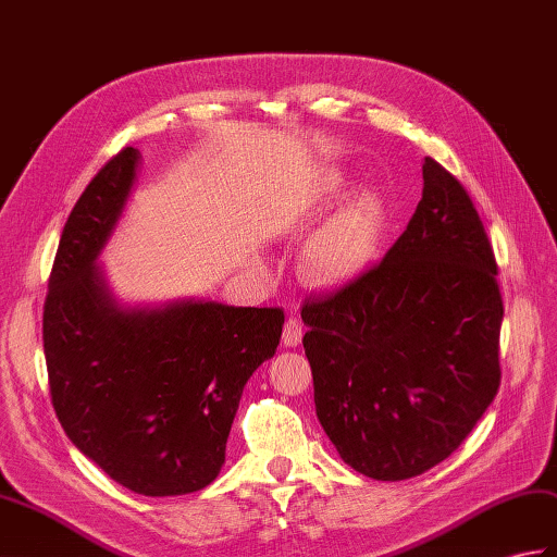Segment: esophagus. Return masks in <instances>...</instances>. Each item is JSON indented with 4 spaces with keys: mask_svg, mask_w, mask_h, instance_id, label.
I'll return each mask as SVG.
<instances>
[{
    "mask_svg": "<svg viewBox=\"0 0 557 557\" xmlns=\"http://www.w3.org/2000/svg\"><path fill=\"white\" fill-rule=\"evenodd\" d=\"M304 337V325L296 318H287L282 330V344L284 346H299Z\"/></svg>",
    "mask_w": 557,
    "mask_h": 557,
    "instance_id": "obj_1",
    "label": "esophagus"
}]
</instances>
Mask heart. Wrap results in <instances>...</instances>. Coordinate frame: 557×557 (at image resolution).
<instances>
[{"mask_svg": "<svg viewBox=\"0 0 557 557\" xmlns=\"http://www.w3.org/2000/svg\"><path fill=\"white\" fill-rule=\"evenodd\" d=\"M344 180L332 175L322 187V199L337 197ZM384 227V209L377 194L358 191L346 199L320 225L301 256V273L318 287H339L360 277L372 265L380 249Z\"/></svg>", "mask_w": 557, "mask_h": 557, "instance_id": "b5f03b06", "label": "heart"}]
</instances>
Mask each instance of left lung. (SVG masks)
<instances>
[{"label": "left lung", "mask_w": 557, "mask_h": 557, "mask_svg": "<svg viewBox=\"0 0 557 557\" xmlns=\"http://www.w3.org/2000/svg\"><path fill=\"white\" fill-rule=\"evenodd\" d=\"M422 199L363 275L301 306L315 412L344 462L418 476L465 442L498 394V265L468 189L424 157Z\"/></svg>", "instance_id": "1"}]
</instances>
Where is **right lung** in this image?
I'll return each mask as SVG.
<instances>
[{"instance_id":"add662e5","label":"right lung","mask_w":557,"mask_h":557,"mask_svg":"<svg viewBox=\"0 0 557 557\" xmlns=\"http://www.w3.org/2000/svg\"><path fill=\"white\" fill-rule=\"evenodd\" d=\"M139 153L121 149L63 225L42 313L49 396L71 442L141 496L209 486L244 384L275 356L282 308L180 301L123 310L95 265L131 194Z\"/></svg>"}]
</instances>
